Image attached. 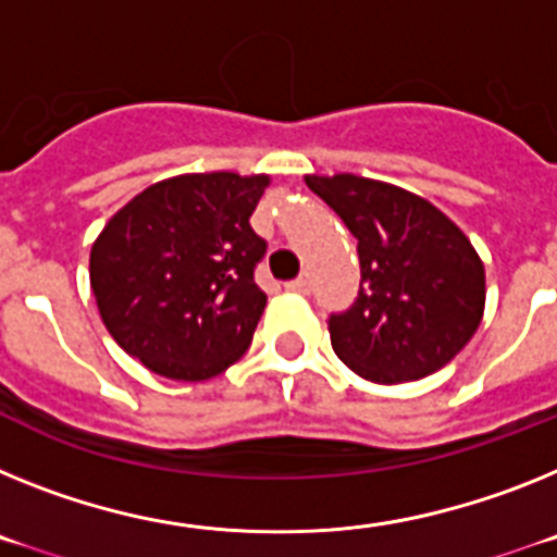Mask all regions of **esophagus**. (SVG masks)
I'll return each instance as SVG.
<instances>
[{"instance_id":"34e87169","label":"esophagus","mask_w":557,"mask_h":557,"mask_svg":"<svg viewBox=\"0 0 557 557\" xmlns=\"http://www.w3.org/2000/svg\"><path fill=\"white\" fill-rule=\"evenodd\" d=\"M288 292H297V294H308L311 292V280H308V274H299L297 280H292V283L285 285Z\"/></svg>"}]
</instances>
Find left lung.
I'll return each mask as SVG.
<instances>
[{
	"label": "left lung",
	"mask_w": 557,
	"mask_h": 557,
	"mask_svg": "<svg viewBox=\"0 0 557 557\" xmlns=\"http://www.w3.org/2000/svg\"><path fill=\"white\" fill-rule=\"evenodd\" d=\"M306 185L359 240V299L327 322L333 352L386 386L446 367L485 313V265L466 232L423 196L379 178L313 173Z\"/></svg>",
	"instance_id": "1"
}]
</instances>
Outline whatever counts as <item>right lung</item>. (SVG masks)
Returning <instances> with one entry per match:
<instances>
[{"mask_svg": "<svg viewBox=\"0 0 557 557\" xmlns=\"http://www.w3.org/2000/svg\"><path fill=\"white\" fill-rule=\"evenodd\" d=\"M272 178L182 173L120 207L89 255L106 331L173 381H207L246 352L265 308L249 219Z\"/></svg>", "mask_w": 557, "mask_h": 557, "instance_id": "add662e5", "label": "right lung"}]
</instances>
